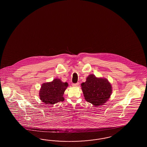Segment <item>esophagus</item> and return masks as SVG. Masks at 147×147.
Returning a JSON list of instances; mask_svg holds the SVG:
<instances>
[{
	"label": "esophagus",
	"instance_id": "34e87169",
	"mask_svg": "<svg viewBox=\"0 0 147 147\" xmlns=\"http://www.w3.org/2000/svg\"><path fill=\"white\" fill-rule=\"evenodd\" d=\"M79 83H76V84H72V86H73V87H78V86H79Z\"/></svg>",
	"mask_w": 147,
	"mask_h": 147
}]
</instances>
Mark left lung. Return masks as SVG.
Segmentation results:
<instances>
[{
	"instance_id": "left-lung-1",
	"label": "left lung",
	"mask_w": 147,
	"mask_h": 147,
	"mask_svg": "<svg viewBox=\"0 0 147 147\" xmlns=\"http://www.w3.org/2000/svg\"><path fill=\"white\" fill-rule=\"evenodd\" d=\"M81 86L85 100L95 106L106 102L112 92L111 85L107 79L97 78L93 74L87 77Z\"/></svg>"
}]
</instances>
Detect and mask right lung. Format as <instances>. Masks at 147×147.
Listing matches in <instances>:
<instances>
[{
  "label": "right lung",
  "mask_w": 147,
  "mask_h": 147,
  "mask_svg": "<svg viewBox=\"0 0 147 147\" xmlns=\"http://www.w3.org/2000/svg\"><path fill=\"white\" fill-rule=\"evenodd\" d=\"M68 86L67 82H62L57 79H54L52 82L45 83L41 86L39 92L40 100L48 105L64 101L63 95Z\"/></svg>",
  "instance_id": "obj_1"
}]
</instances>
